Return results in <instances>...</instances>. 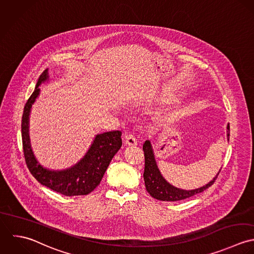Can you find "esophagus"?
Returning <instances> with one entry per match:
<instances>
[{"label": "esophagus", "mask_w": 254, "mask_h": 254, "mask_svg": "<svg viewBox=\"0 0 254 254\" xmlns=\"http://www.w3.org/2000/svg\"><path fill=\"white\" fill-rule=\"evenodd\" d=\"M125 142H126V144L127 146H135V145H137L136 138L132 134H130V133L125 135Z\"/></svg>", "instance_id": "esophagus-1"}]
</instances>
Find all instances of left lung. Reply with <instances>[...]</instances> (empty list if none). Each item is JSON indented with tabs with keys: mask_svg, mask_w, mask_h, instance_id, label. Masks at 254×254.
Masks as SVG:
<instances>
[{
	"mask_svg": "<svg viewBox=\"0 0 254 254\" xmlns=\"http://www.w3.org/2000/svg\"><path fill=\"white\" fill-rule=\"evenodd\" d=\"M227 138L228 140L230 139V124L227 125ZM143 151H144V157H145V168H144L143 178H144L146 190L155 199L162 200V201H179L202 192L214 184V182L216 181L222 169L221 168L219 170L218 174L213 178L212 181H210L208 184H206L201 188L190 190H182L169 184L161 175L155 160L152 145L149 140H146L144 142Z\"/></svg>",
	"mask_w": 254,
	"mask_h": 254,
	"instance_id": "obj_1",
	"label": "left lung"
}]
</instances>
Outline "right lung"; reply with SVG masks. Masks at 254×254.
Wrapping results in <instances>:
<instances>
[{
	"label": "right lung",
	"instance_id": "1",
	"mask_svg": "<svg viewBox=\"0 0 254 254\" xmlns=\"http://www.w3.org/2000/svg\"><path fill=\"white\" fill-rule=\"evenodd\" d=\"M49 80L48 68L40 75L32 95L26 102L21 121V137L25 163L31 175L43 186L65 196L86 195L99 186L102 178L122 146L120 130L97 134L88 151L80 161L65 170H50L35 158L29 138V115L32 105L40 94L39 86Z\"/></svg>",
	"mask_w": 254,
	"mask_h": 254
}]
</instances>
